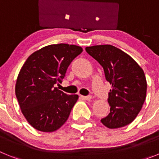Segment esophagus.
Returning a JSON list of instances; mask_svg holds the SVG:
<instances>
[{
	"label": "esophagus",
	"instance_id": "obj_1",
	"mask_svg": "<svg viewBox=\"0 0 159 159\" xmlns=\"http://www.w3.org/2000/svg\"><path fill=\"white\" fill-rule=\"evenodd\" d=\"M80 97L84 100H91L92 97L91 95H88V96H84V95H80Z\"/></svg>",
	"mask_w": 159,
	"mask_h": 159
}]
</instances>
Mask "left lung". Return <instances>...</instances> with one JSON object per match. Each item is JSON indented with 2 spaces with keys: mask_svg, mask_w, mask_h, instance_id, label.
<instances>
[{
  "mask_svg": "<svg viewBox=\"0 0 159 159\" xmlns=\"http://www.w3.org/2000/svg\"><path fill=\"white\" fill-rule=\"evenodd\" d=\"M85 49L100 64L106 80L111 84L107 100L110 113L101 123L109 129L130 124L141 111L147 97V84L143 68L115 46L94 45Z\"/></svg>",
  "mask_w": 159,
  "mask_h": 159,
  "instance_id": "left-lung-1",
  "label": "left lung"
}]
</instances>
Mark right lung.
Wrapping results in <instances>:
<instances>
[{"label": "right lung", "instance_id": "1", "mask_svg": "<svg viewBox=\"0 0 159 159\" xmlns=\"http://www.w3.org/2000/svg\"><path fill=\"white\" fill-rule=\"evenodd\" d=\"M82 52L74 44H51L31 54L22 66L15 92L22 114L36 130L56 131L69 117L78 95H67L54 84L61 83L69 64Z\"/></svg>", "mask_w": 159, "mask_h": 159}]
</instances>
